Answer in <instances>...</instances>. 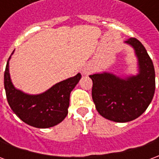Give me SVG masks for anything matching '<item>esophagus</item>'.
I'll use <instances>...</instances> for the list:
<instances>
[{"label": "esophagus", "mask_w": 159, "mask_h": 159, "mask_svg": "<svg viewBox=\"0 0 159 159\" xmlns=\"http://www.w3.org/2000/svg\"><path fill=\"white\" fill-rule=\"evenodd\" d=\"M91 69H89V68H84L83 70V74H86V75H89V74H90L91 73Z\"/></svg>", "instance_id": "34e87169"}]
</instances>
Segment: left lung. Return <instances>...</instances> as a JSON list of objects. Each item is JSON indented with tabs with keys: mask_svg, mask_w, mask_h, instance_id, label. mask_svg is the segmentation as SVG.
I'll use <instances>...</instances> for the list:
<instances>
[{
	"mask_svg": "<svg viewBox=\"0 0 159 159\" xmlns=\"http://www.w3.org/2000/svg\"><path fill=\"white\" fill-rule=\"evenodd\" d=\"M125 42L135 50L140 73L122 79L110 73L93 74L92 98L97 111L105 118L126 123L140 117L153 98L155 70L143 44L134 37Z\"/></svg>",
	"mask_w": 159,
	"mask_h": 159,
	"instance_id": "obj_1",
	"label": "left lung"
}]
</instances>
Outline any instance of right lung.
<instances>
[{"mask_svg": "<svg viewBox=\"0 0 159 159\" xmlns=\"http://www.w3.org/2000/svg\"><path fill=\"white\" fill-rule=\"evenodd\" d=\"M10 58L4 72V87L12 111L23 122L35 128L46 129L61 123L68 113L70 93L79 82L81 74L57 83L45 93L29 95L12 85L8 69Z\"/></svg>", "mask_w": 159, "mask_h": 159, "instance_id": "1", "label": "right lung"}]
</instances>
